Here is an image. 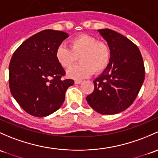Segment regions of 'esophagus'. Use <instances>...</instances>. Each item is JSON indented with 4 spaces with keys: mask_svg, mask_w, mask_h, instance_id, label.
<instances>
[{
    "mask_svg": "<svg viewBox=\"0 0 158 158\" xmlns=\"http://www.w3.org/2000/svg\"><path fill=\"white\" fill-rule=\"evenodd\" d=\"M75 84H81L82 82V80H79V79H76L75 80Z\"/></svg>",
    "mask_w": 158,
    "mask_h": 158,
    "instance_id": "esophagus-1",
    "label": "esophagus"
}]
</instances>
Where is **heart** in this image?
Wrapping results in <instances>:
<instances>
[{
  "label": "heart",
  "instance_id": "b5f03b06",
  "mask_svg": "<svg viewBox=\"0 0 158 158\" xmlns=\"http://www.w3.org/2000/svg\"><path fill=\"white\" fill-rule=\"evenodd\" d=\"M70 48L62 44L56 50L57 63L64 69L72 66L78 57L80 64L66 72L69 78L81 79L91 76L94 71L102 72L107 67L110 58V50L107 44L98 41L95 37L88 34H81L70 40Z\"/></svg>",
  "mask_w": 158,
  "mask_h": 158
}]
</instances>
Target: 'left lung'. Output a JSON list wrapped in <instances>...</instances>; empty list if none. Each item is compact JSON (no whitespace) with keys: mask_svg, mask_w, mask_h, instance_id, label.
Listing matches in <instances>:
<instances>
[{"mask_svg":"<svg viewBox=\"0 0 158 158\" xmlns=\"http://www.w3.org/2000/svg\"><path fill=\"white\" fill-rule=\"evenodd\" d=\"M98 31L107 42L110 58L105 69L94 81V92L86 101L101 114H119L133 103L143 84V59L137 46L123 35L109 29Z\"/></svg>","mask_w":158,"mask_h":158,"instance_id":"8db88e82","label":"left lung"}]
</instances>
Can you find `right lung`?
I'll return each mask as SVG.
<instances>
[{
    "label": "right lung",
    "instance_id": "right-lung-1",
    "mask_svg": "<svg viewBox=\"0 0 158 158\" xmlns=\"http://www.w3.org/2000/svg\"><path fill=\"white\" fill-rule=\"evenodd\" d=\"M68 37L64 31L45 29L26 40L13 54L9 66L11 94L34 117H47L57 110L66 91L74 84L72 79H61L65 70L55 57L57 47Z\"/></svg>",
    "mask_w": 158,
    "mask_h": 158
}]
</instances>
